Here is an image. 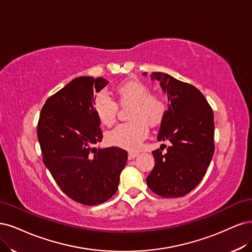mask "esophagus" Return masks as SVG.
I'll list each match as a JSON object with an SVG mask.
<instances>
[{
	"mask_svg": "<svg viewBox=\"0 0 252 252\" xmlns=\"http://www.w3.org/2000/svg\"><path fill=\"white\" fill-rule=\"evenodd\" d=\"M138 155H139V153H136V152H129V153H128V160H132V159L136 158Z\"/></svg>",
	"mask_w": 252,
	"mask_h": 252,
	"instance_id": "1",
	"label": "esophagus"
}]
</instances>
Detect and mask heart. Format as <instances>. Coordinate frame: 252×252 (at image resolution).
Segmentation results:
<instances>
[{
  "label": "heart",
  "mask_w": 252,
  "mask_h": 252,
  "mask_svg": "<svg viewBox=\"0 0 252 252\" xmlns=\"http://www.w3.org/2000/svg\"><path fill=\"white\" fill-rule=\"evenodd\" d=\"M118 102L131 109L127 123L120 124L105 135V140L113 147L133 151L140 147L149 133V126H159L167 112V101L163 95L151 93V88L140 80L132 79L116 88ZM93 108L100 124L111 126L115 123L118 105L112 97L103 91L94 97Z\"/></svg>",
  "instance_id": "1"
}]
</instances>
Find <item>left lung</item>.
<instances>
[{
	"instance_id": "left-lung-1",
	"label": "left lung",
	"mask_w": 252,
	"mask_h": 252,
	"mask_svg": "<svg viewBox=\"0 0 252 252\" xmlns=\"http://www.w3.org/2000/svg\"><path fill=\"white\" fill-rule=\"evenodd\" d=\"M151 78L159 80L168 99L157 138L172 144L165 154L159 149L152 152L155 166L147 184L161 197H182L201 182L214 156V113L204 95L192 85L162 72L152 73Z\"/></svg>"
}]
</instances>
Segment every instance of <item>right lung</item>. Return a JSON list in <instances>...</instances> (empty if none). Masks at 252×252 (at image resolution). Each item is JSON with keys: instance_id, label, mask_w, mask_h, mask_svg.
Returning a JSON list of instances; mask_svg holds the SVG:
<instances>
[{"instance_id": "1", "label": "right lung", "mask_w": 252, "mask_h": 252, "mask_svg": "<svg viewBox=\"0 0 252 252\" xmlns=\"http://www.w3.org/2000/svg\"><path fill=\"white\" fill-rule=\"evenodd\" d=\"M109 84L102 77L80 76L48 98L40 111L37 138L43 161L61 189L75 202L97 205L118 189L126 151L101 142L94 93Z\"/></svg>"}]
</instances>
